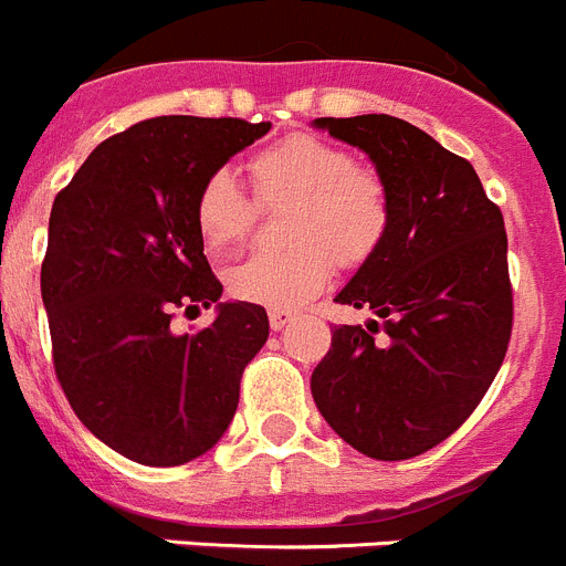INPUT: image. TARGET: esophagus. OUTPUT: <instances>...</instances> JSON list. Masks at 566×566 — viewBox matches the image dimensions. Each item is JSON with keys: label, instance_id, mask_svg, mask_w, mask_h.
Listing matches in <instances>:
<instances>
[{"label": "esophagus", "instance_id": "34e87169", "mask_svg": "<svg viewBox=\"0 0 566 566\" xmlns=\"http://www.w3.org/2000/svg\"><path fill=\"white\" fill-rule=\"evenodd\" d=\"M294 319L292 312H277V308H272L269 312V326H272V332H280V328H286L289 323Z\"/></svg>", "mask_w": 566, "mask_h": 566}]
</instances>
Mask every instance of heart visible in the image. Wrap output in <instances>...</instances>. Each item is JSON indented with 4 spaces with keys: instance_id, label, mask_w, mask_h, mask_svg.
Listing matches in <instances>:
<instances>
[{
    "instance_id": "obj_1",
    "label": "heart",
    "mask_w": 566,
    "mask_h": 566,
    "mask_svg": "<svg viewBox=\"0 0 566 566\" xmlns=\"http://www.w3.org/2000/svg\"><path fill=\"white\" fill-rule=\"evenodd\" d=\"M260 207L292 203L283 227L286 252L254 254L229 272L232 297L289 312L326 289L334 260L343 269L371 260L391 232V189L354 153L314 135H289L249 158ZM258 209L229 169H214L192 201L203 247L227 254L254 227Z\"/></svg>"
}]
</instances>
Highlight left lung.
<instances>
[{
	"instance_id": "1",
	"label": "left lung",
	"mask_w": 566,
	"mask_h": 566,
	"mask_svg": "<svg viewBox=\"0 0 566 566\" xmlns=\"http://www.w3.org/2000/svg\"><path fill=\"white\" fill-rule=\"evenodd\" d=\"M368 153L391 189V232L339 306L374 308L365 326H334L312 374L319 413L359 453L413 459L476 411L504 363L513 286L502 209L470 161L394 115L317 118Z\"/></svg>"
}]
</instances>
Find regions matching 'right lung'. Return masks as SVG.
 <instances>
[{
	"label": "right lung",
	"mask_w": 566,
	"mask_h": 566,
	"mask_svg": "<svg viewBox=\"0 0 566 566\" xmlns=\"http://www.w3.org/2000/svg\"><path fill=\"white\" fill-rule=\"evenodd\" d=\"M269 127L147 118L98 144L50 209L42 300L56 379L84 428L138 464L207 453L269 337L254 303H221L195 334L169 326L178 308H209L223 292L195 229V192Z\"/></svg>",
	"instance_id": "add662e5"
}]
</instances>
